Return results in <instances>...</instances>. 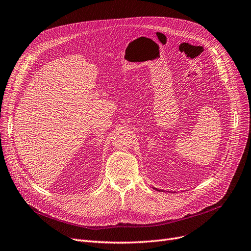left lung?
Returning a JSON list of instances; mask_svg holds the SVG:
<instances>
[{
	"mask_svg": "<svg viewBox=\"0 0 251 251\" xmlns=\"http://www.w3.org/2000/svg\"><path fill=\"white\" fill-rule=\"evenodd\" d=\"M154 189H155V190H157V191H160V190H158V189H156V188H154Z\"/></svg>",
	"mask_w": 251,
	"mask_h": 251,
	"instance_id": "8db88e82",
	"label": "left lung"
}]
</instances>
